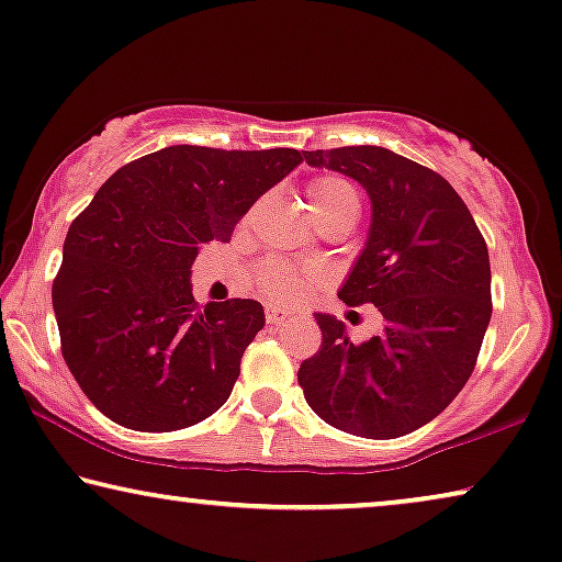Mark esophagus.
<instances>
[{"instance_id":"obj_1","label":"esophagus","mask_w":562,"mask_h":562,"mask_svg":"<svg viewBox=\"0 0 562 562\" xmlns=\"http://www.w3.org/2000/svg\"><path fill=\"white\" fill-rule=\"evenodd\" d=\"M288 318L290 313L284 311V307H274V305L267 307V323H272V326H278V323H284Z\"/></svg>"}]
</instances>
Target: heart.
<instances>
[{
    "mask_svg": "<svg viewBox=\"0 0 562 562\" xmlns=\"http://www.w3.org/2000/svg\"><path fill=\"white\" fill-rule=\"evenodd\" d=\"M307 199H311V209L315 216L344 209H359V195L353 191V186L336 176L315 178L313 183L307 186ZM257 280L272 300L300 303V300L311 295L315 282H318V274H315L311 267H297L282 262V259H270V262L259 265Z\"/></svg>",
    "mask_w": 562,
    "mask_h": 562,
    "instance_id": "obj_1",
    "label": "heart"
}]
</instances>
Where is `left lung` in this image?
Here are the masks:
<instances>
[{
  "label": "left lung",
  "mask_w": 562,
  "mask_h": 562,
  "mask_svg": "<svg viewBox=\"0 0 562 562\" xmlns=\"http://www.w3.org/2000/svg\"><path fill=\"white\" fill-rule=\"evenodd\" d=\"M313 168L349 176L371 201L369 236L338 290L371 303L382 330L351 344L334 315L315 313L321 351L297 382L321 420L390 440L438 417L469 382L492 321L488 249L461 195L436 170L386 147L303 153Z\"/></svg>",
  "instance_id": "1"
}]
</instances>
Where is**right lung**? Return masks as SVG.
I'll return each instance as SVG.
<instances>
[{
  "mask_svg": "<svg viewBox=\"0 0 562 562\" xmlns=\"http://www.w3.org/2000/svg\"><path fill=\"white\" fill-rule=\"evenodd\" d=\"M300 162L290 147L172 145L116 170L70 224L53 311L70 374L109 420L168 432L228 400L265 307H201L191 267Z\"/></svg>",
  "mask_w": 562,
  "mask_h": 562,
  "instance_id": "1",
  "label": "right lung"
}]
</instances>
